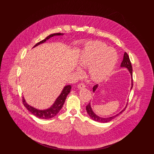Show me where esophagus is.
I'll return each instance as SVG.
<instances>
[{"label":"esophagus","instance_id":"esophagus-1","mask_svg":"<svg viewBox=\"0 0 154 154\" xmlns=\"http://www.w3.org/2000/svg\"><path fill=\"white\" fill-rule=\"evenodd\" d=\"M85 87H86V86L83 83H80L77 86V88H78L79 89H80V90H83V89L85 88Z\"/></svg>","mask_w":154,"mask_h":154}]
</instances>
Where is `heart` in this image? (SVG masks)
I'll use <instances>...</instances> for the list:
<instances>
[{"mask_svg": "<svg viewBox=\"0 0 154 154\" xmlns=\"http://www.w3.org/2000/svg\"><path fill=\"white\" fill-rule=\"evenodd\" d=\"M118 60L116 51L107 48L100 41L91 42L81 51L78 64L83 68H89L88 75L94 82L100 83L110 77L115 68ZM81 74L80 71H77Z\"/></svg>", "mask_w": 154, "mask_h": 154, "instance_id": "1", "label": "heart"}]
</instances>
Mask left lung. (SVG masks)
Listing matches in <instances>:
<instances>
[{"mask_svg":"<svg viewBox=\"0 0 154 154\" xmlns=\"http://www.w3.org/2000/svg\"><path fill=\"white\" fill-rule=\"evenodd\" d=\"M121 68H125L128 69V71H129L130 75H131V88L130 90L132 89L133 88V78H132V66H131V62H130V58H129V57L128 55V54L125 52L124 53V58H123V60L121 64ZM98 87V84L94 85L93 86V92L94 93L96 91V90H97ZM127 105V103L126 104V106L125 107L122 109V111H121L119 113L114 115V116H110V117H108V118H102V117H100L99 116H97V115H96L94 112L93 111L92 109V108H91V103L90 102L89 103V104H88L86 106V112L88 113V115L90 116V117L93 119L94 120V121H96V122H102V123H105V122H109L111 121L112 120H113V119H115L116 117H117L118 116H119V115H121L124 110L126 108Z\"/></svg>","mask_w":154,"mask_h":154,"instance_id":"8db88e82","label":"left lung"}]
</instances>
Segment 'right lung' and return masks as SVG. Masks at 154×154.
<instances>
[{"instance_id":"obj_1","label":"right lung","mask_w":154,"mask_h":154,"mask_svg":"<svg viewBox=\"0 0 154 154\" xmlns=\"http://www.w3.org/2000/svg\"><path fill=\"white\" fill-rule=\"evenodd\" d=\"M63 33H53L48 36H47L45 39L42 40L41 41L38 42L36 45L33 46V48H35L36 46L41 45V44H42L44 42H45L46 40L49 39L51 37H53L54 36H60V35H63ZM71 85H66L64 87V88L63 89L61 94L60 96L57 98L55 100V102L53 103V105L45 109H39L37 108H34L33 106H32L31 105H29L26 102L24 99V97H23V102L24 103V105L26 107V108L28 109V110L33 114L34 116L36 117L40 118V119H51L52 118H54L55 116L58 112H60V109H61L67 97V96L69 94V93L71 92Z\"/></svg>"}]
</instances>
